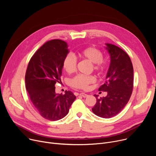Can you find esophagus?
I'll list each match as a JSON object with an SVG mask.
<instances>
[{
    "label": "esophagus",
    "instance_id": "esophagus-1",
    "mask_svg": "<svg viewBox=\"0 0 156 156\" xmlns=\"http://www.w3.org/2000/svg\"><path fill=\"white\" fill-rule=\"evenodd\" d=\"M80 95L82 96L83 98L87 97V96H88V95H87V94H85V93H81V94H80Z\"/></svg>",
    "mask_w": 156,
    "mask_h": 156
}]
</instances>
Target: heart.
Listing matches in <instances>:
<instances>
[{
	"label": "heart",
	"mask_w": 156,
	"mask_h": 156,
	"mask_svg": "<svg viewBox=\"0 0 156 156\" xmlns=\"http://www.w3.org/2000/svg\"><path fill=\"white\" fill-rule=\"evenodd\" d=\"M78 55L81 59H86L91 62V69L97 73H101L107 66L108 60L102 55L99 48L89 46L81 49L78 52ZM77 62L75 57L71 54L66 55L62 61V68L68 74L75 72ZM95 82V78L91 75H78L70 81L71 87L77 89L87 90L89 85Z\"/></svg>",
	"instance_id": "b5f03b06"
}]
</instances>
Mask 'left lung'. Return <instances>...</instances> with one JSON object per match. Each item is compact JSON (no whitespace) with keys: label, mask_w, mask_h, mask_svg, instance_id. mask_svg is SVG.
<instances>
[{"label":"left lung","mask_w":156,"mask_h":156,"mask_svg":"<svg viewBox=\"0 0 156 156\" xmlns=\"http://www.w3.org/2000/svg\"><path fill=\"white\" fill-rule=\"evenodd\" d=\"M110 54L111 62L105 83L99 91L108 92L105 97L98 98L92 108L95 115L110 118L115 116L123 109L132 95L133 88V68L129 55L116 45L106 44Z\"/></svg>","instance_id":"8db88e82"}]
</instances>
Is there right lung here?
I'll list each match as a JSON object with an SVG mask.
<instances>
[{
	"label": "right lung",
	"mask_w": 156,
	"mask_h": 156,
	"mask_svg": "<svg viewBox=\"0 0 156 156\" xmlns=\"http://www.w3.org/2000/svg\"><path fill=\"white\" fill-rule=\"evenodd\" d=\"M68 52L64 41H48L31 57L28 65L25 83L29 97L40 115L48 120L65 117L76 99L71 91L64 94L55 92L56 82L61 81L63 59Z\"/></svg>",
	"instance_id": "obj_1"
}]
</instances>
